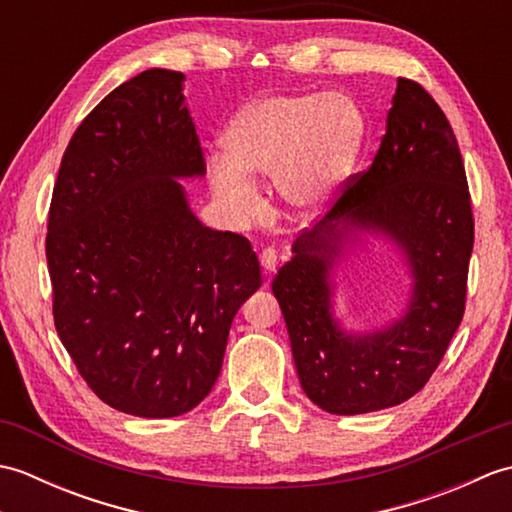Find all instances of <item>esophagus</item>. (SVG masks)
<instances>
[{
    "mask_svg": "<svg viewBox=\"0 0 512 512\" xmlns=\"http://www.w3.org/2000/svg\"><path fill=\"white\" fill-rule=\"evenodd\" d=\"M259 264L264 266V270L266 273L270 275V273H275L277 270V266H279V255H277V250L275 248H264L262 253H259Z\"/></svg>",
    "mask_w": 512,
    "mask_h": 512,
    "instance_id": "esophagus-1",
    "label": "esophagus"
}]
</instances>
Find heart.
<instances>
[{
	"instance_id": "b5f03b06",
	"label": "heart",
	"mask_w": 512,
	"mask_h": 512,
	"mask_svg": "<svg viewBox=\"0 0 512 512\" xmlns=\"http://www.w3.org/2000/svg\"><path fill=\"white\" fill-rule=\"evenodd\" d=\"M363 116L345 94H268L226 125V158L209 162L213 193L237 220L262 209L253 176L273 178L281 198L310 211L328 202L350 173Z\"/></svg>"
}]
</instances>
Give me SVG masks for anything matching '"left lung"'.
<instances>
[{"mask_svg": "<svg viewBox=\"0 0 512 512\" xmlns=\"http://www.w3.org/2000/svg\"><path fill=\"white\" fill-rule=\"evenodd\" d=\"M473 211L462 154L433 96L398 79L372 167L350 176L321 220L301 231L273 292L306 396L336 416L400 405L427 385L464 317ZM356 230L391 236L408 255V312L387 329L347 335L331 317L327 277Z\"/></svg>", "mask_w": 512, "mask_h": 512, "instance_id": "left-lung-1", "label": "left lung"}]
</instances>
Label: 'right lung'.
I'll use <instances>...</instances> for the list:
<instances>
[{
  "label": "right lung",
  "instance_id": "right-lung-1",
  "mask_svg": "<svg viewBox=\"0 0 512 512\" xmlns=\"http://www.w3.org/2000/svg\"><path fill=\"white\" fill-rule=\"evenodd\" d=\"M182 72L145 70L83 118L54 182V328L105 405L173 418L209 396L239 306L262 286L246 237L193 215L204 176Z\"/></svg>",
  "mask_w": 512,
  "mask_h": 512
}]
</instances>
